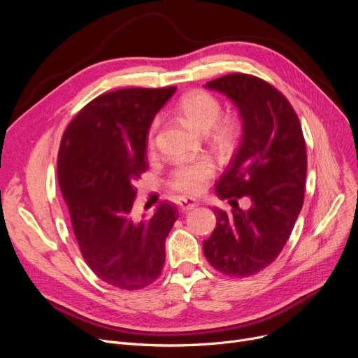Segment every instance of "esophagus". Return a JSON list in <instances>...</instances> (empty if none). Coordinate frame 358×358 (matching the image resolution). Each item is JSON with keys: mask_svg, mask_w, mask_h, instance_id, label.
<instances>
[{"mask_svg": "<svg viewBox=\"0 0 358 358\" xmlns=\"http://www.w3.org/2000/svg\"><path fill=\"white\" fill-rule=\"evenodd\" d=\"M197 206V203H196V200H193V199H181L180 201H178V208H180V212L181 213H187V212H190V210H193L194 208Z\"/></svg>", "mask_w": 358, "mask_h": 358, "instance_id": "34e87169", "label": "esophagus"}]
</instances>
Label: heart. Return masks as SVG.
<instances>
[{
	"label": "heart",
	"mask_w": 358,
	"mask_h": 358,
	"mask_svg": "<svg viewBox=\"0 0 358 358\" xmlns=\"http://www.w3.org/2000/svg\"><path fill=\"white\" fill-rule=\"evenodd\" d=\"M178 119L197 134L206 135L210 143L222 154L234 149L241 135V124L235 117L222 116V104L213 94L204 90L185 92L174 107ZM158 129V120H154L149 129V148H154V135ZM216 174L215 164L209 159H200L176 166L169 174L168 187L173 192L196 196L200 194L206 184Z\"/></svg>",
	"instance_id": "1"
}]
</instances>
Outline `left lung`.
Wrapping results in <instances>:
<instances>
[{
    "label": "left lung",
    "instance_id": "left-lung-1",
    "mask_svg": "<svg viewBox=\"0 0 358 358\" xmlns=\"http://www.w3.org/2000/svg\"><path fill=\"white\" fill-rule=\"evenodd\" d=\"M206 87L234 101L243 131L215 189L234 209H213L216 228L203 241V251L217 271L250 277L280 255L302 210L306 143L292 104L267 81L236 72L209 81ZM241 196L252 200L248 211L237 206Z\"/></svg>",
    "mask_w": 358,
    "mask_h": 358
}]
</instances>
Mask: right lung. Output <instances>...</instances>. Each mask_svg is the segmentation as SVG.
Wrapping results in <instances>:
<instances>
[{
	"label": "right lung",
	"instance_id": "add662e5",
	"mask_svg": "<svg viewBox=\"0 0 358 358\" xmlns=\"http://www.w3.org/2000/svg\"><path fill=\"white\" fill-rule=\"evenodd\" d=\"M174 92H104L80 110L61 141L58 181L80 251L94 274L117 289L139 290L161 275L165 238L178 217L166 201L149 220L131 217L150 123Z\"/></svg>",
	"mask_w": 358,
	"mask_h": 358
}]
</instances>
